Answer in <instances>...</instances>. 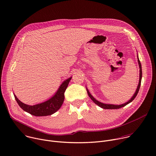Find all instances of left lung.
<instances>
[{"instance_id":"1","label":"left lung","mask_w":156,"mask_h":156,"mask_svg":"<svg viewBox=\"0 0 156 156\" xmlns=\"http://www.w3.org/2000/svg\"><path fill=\"white\" fill-rule=\"evenodd\" d=\"M138 64H139V67H140V80H139V83H138V87L136 88V90L135 93L134 95L132 97V98L127 103H124V104H122V105H107V104H104V103H102L101 102H99L98 101H97V100H95L94 98H93L91 95L90 93V92L88 91V90H87V93H88V95L89 96V97L92 100V101L94 102L95 104H97L98 106H99L100 107H101V108H103V109H119V108H121L123 106H126L127 105H128L129 103H130V102H132L135 98V97H136L139 91V90H140V85H141V77H142V69H141V63H140V61L138 57Z\"/></svg>"}]
</instances>
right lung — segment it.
Here are the masks:
<instances>
[{
	"instance_id": "add662e5",
	"label": "right lung",
	"mask_w": 156,
	"mask_h": 156,
	"mask_svg": "<svg viewBox=\"0 0 156 156\" xmlns=\"http://www.w3.org/2000/svg\"><path fill=\"white\" fill-rule=\"evenodd\" d=\"M71 78L70 77L64 81L58 88L56 94L50 100L42 103L29 106L21 102L15 95H14L15 98L21 108L31 115L35 116L50 115L56 112L63 105L65 100V92Z\"/></svg>"
}]
</instances>
